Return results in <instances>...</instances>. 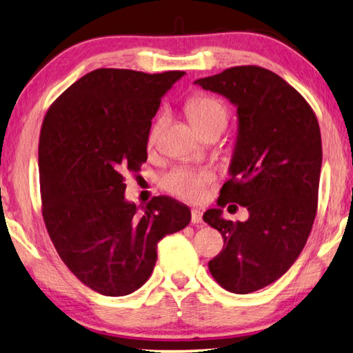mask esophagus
Returning <instances> with one entry per match:
<instances>
[{
  "label": "esophagus",
  "mask_w": 353,
  "mask_h": 353,
  "mask_svg": "<svg viewBox=\"0 0 353 353\" xmlns=\"http://www.w3.org/2000/svg\"><path fill=\"white\" fill-rule=\"evenodd\" d=\"M203 223V212L194 209L192 210V224H201Z\"/></svg>",
  "instance_id": "esophagus-1"
}]
</instances>
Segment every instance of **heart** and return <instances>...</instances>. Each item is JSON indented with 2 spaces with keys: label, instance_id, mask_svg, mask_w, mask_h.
Wrapping results in <instances>:
<instances>
[{
  "label": "heart",
  "instance_id": "b5f03b06",
  "mask_svg": "<svg viewBox=\"0 0 353 353\" xmlns=\"http://www.w3.org/2000/svg\"><path fill=\"white\" fill-rule=\"evenodd\" d=\"M188 117L196 129L204 128L205 124L215 121L218 118H225V110L221 103L210 97H196L188 103ZM163 118H159L150 129L149 141L154 143L163 125ZM214 181V174L209 170H192V169H175L163 178V188L176 196L185 199H196L204 195V188Z\"/></svg>",
  "mask_w": 353,
  "mask_h": 353
}]
</instances>
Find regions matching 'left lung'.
I'll return each mask as SVG.
<instances>
[{
	"instance_id": "1",
	"label": "left lung",
	"mask_w": 353,
	"mask_h": 353,
	"mask_svg": "<svg viewBox=\"0 0 353 353\" xmlns=\"http://www.w3.org/2000/svg\"><path fill=\"white\" fill-rule=\"evenodd\" d=\"M195 84L236 108L238 134L218 205L236 203L245 221L221 209L203 219L223 235V250L209 261L215 281L250 294L276 281L301 254L314 224L321 174V134L307 101L281 77L258 65H238Z\"/></svg>"
}]
</instances>
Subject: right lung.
Masks as SVG:
<instances>
[{
	"label": "right lung",
	"instance_id": "1",
	"mask_svg": "<svg viewBox=\"0 0 353 353\" xmlns=\"http://www.w3.org/2000/svg\"><path fill=\"white\" fill-rule=\"evenodd\" d=\"M184 73L92 70L44 117L38 165L46 228L72 274L101 295L141 288L159 239L190 223L188 205L164 195L138 214L123 176L148 159L152 118Z\"/></svg>",
	"mask_w": 353,
	"mask_h": 353
}]
</instances>
